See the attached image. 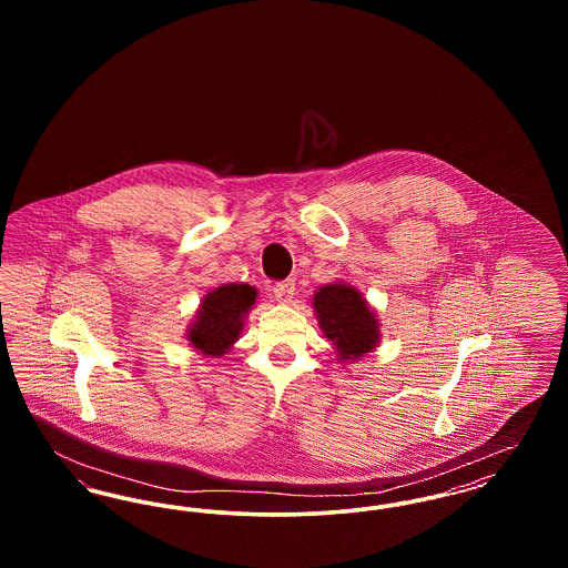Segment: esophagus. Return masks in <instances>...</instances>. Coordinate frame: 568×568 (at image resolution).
<instances>
[{
  "label": "esophagus",
  "mask_w": 568,
  "mask_h": 568,
  "mask_svg": "<svg viewBox=\"0 0 568 568\" xmlns=\"http://www.w3.org/2000/svg\"><path fill=\"white\" fill-rule=\"evenodd\" d=\"M274 297H278L281 302H292V297L296 296V281L294 278H285L281 283H276L272 287Z\"/></svg>",
  "instance_id": "esophagus-1"
}]
</instances>
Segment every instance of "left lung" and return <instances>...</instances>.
<instances>
[{"mask_svg": "<svg viewBox=\"0 0 568 568\" xmlns=\"http://www.w3.org/2000/svg\"><path fill=\"white\" fill-rule=\"evenodd\" d=\"M313 306L325 336L343 359H355L377 345V320L352 285H324Z\"/></svg>", "mask_w": 568, "mask_h": 568, "instance_id": "obj_1", "label": "left lung"}]
</instances>
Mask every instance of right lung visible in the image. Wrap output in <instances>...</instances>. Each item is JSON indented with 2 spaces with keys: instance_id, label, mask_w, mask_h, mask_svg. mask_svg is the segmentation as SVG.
<instances>
[{
  "instance_id": "right-lung-1",
  "label": "right lung",
  "mask_w": 568,
  "mask_h": 568,
  "mask_svg": "<svg viewBox=\"0 0 568 568\" xmlns=\"http://www.w3.org/2000/svg\"><path fill=\"white\" fill-rule=\"evenodd\" d=\"M257 292L251 285H223L204 297L197 320L191 325L190 341L206 355H223L243 329L244 315L253 306Z\"/></svg>"
}]
</instances>
